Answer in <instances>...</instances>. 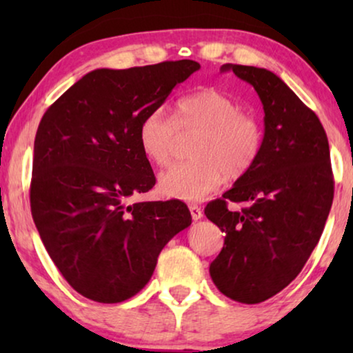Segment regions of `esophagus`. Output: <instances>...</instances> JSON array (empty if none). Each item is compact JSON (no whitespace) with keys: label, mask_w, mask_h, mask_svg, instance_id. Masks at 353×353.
I'll return each instance as SVG.
<instances>
[{"label":"esophagus","mask_w":353,"mask_h":353,"mask_svg":"<svg viewBox=\"0 0 353 353\" xmlns=\"http://www.w3.org/2000/svg\"><path fill=\"white\" fill-rule=\"evenodd\" d=\"M190 212H191V216H192V220H201L202 219V209L197 204H191L190 205Z\"/></svg>","instance_id":"1"}]
</instances>
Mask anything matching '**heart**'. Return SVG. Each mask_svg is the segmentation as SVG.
<instances>
[{"label":"heart","instance_id":"b5f03b06","mask_svg":"<svg viewBox=\"0 0 353 353\" xmlns=\"http://www.w3.org/2000/svg\"><path fill=\"white\" fill-rule=\"evenodd\" d=\"M191 130H201L191 151L194 159L175 163L159 176V190L173 199H204L226 176L245 175L262 151L263 134L257 120L212 88L178 99L175 117L163 105L149 110L138 127L139 148L149 161L163 167L175 154L180 132Z\"/></svg>","mask_w":353,"mask_h":353}]
</instances>
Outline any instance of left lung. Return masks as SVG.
<instances>
[{
    "mask_svg": "<svg viewBox=\"0 0 353 353\" xmlns=\"http://www.w3.org/2000/svg\"><path fill=\"white\" fill-rule=\"evenodd\" d=\"M220 70L254 86L265 133L252 168L205 207L207 219L225 233L209 272L226 297L260 303L301 273L320 241L334 197L330 144L315 112L273 72L238 64ZM230 201L246 207L231 211Z\"/></svg>",
    "mask_w": 353,
    "mask_h": 353,
    "instance_id": "8db88e82",
    "label": "left lung"
}]
</instances>
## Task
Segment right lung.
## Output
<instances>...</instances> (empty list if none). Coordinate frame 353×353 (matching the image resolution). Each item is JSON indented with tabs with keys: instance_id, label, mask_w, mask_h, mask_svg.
I'll return each mask as SVG.
<instances>
[{
	"instance_id": "1",
	"label": "right lung",
	"mask_w": 353,
	"mask_h": 353,
	"mask_svg": "<svg viewBox=\"0 0 353 353\" xmlns=\"http://www.w3.org/2000/svg\"><path fill=\"white\" fill-rule=\"evenodd\" d=\"M199 69L190 59L96 69L43 115L33 146L32 216L51 260L83 297H133L165 244L191 225L178 199H127L156 185L139 148V122Z\"/></svg>"
}]
</instances>
